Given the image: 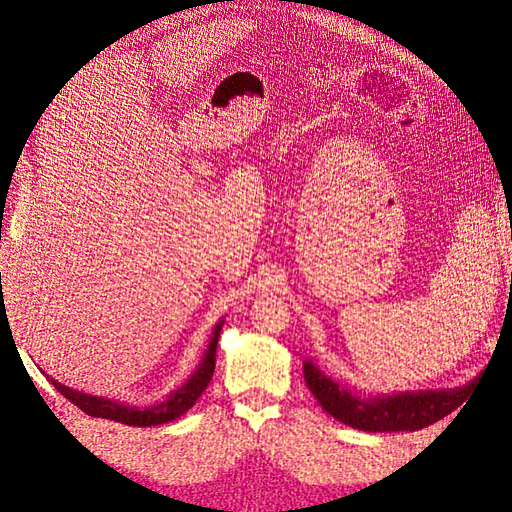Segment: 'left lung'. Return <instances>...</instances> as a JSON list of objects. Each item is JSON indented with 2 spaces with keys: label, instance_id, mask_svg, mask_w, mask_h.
Here are the masks:
<instances>
[{
  "label": "left lung",
  "instance_id": "8db88e82",
  "mask_svg": "<svg viewBox=\"0 0 512 512\" xmlns=\"http://www.w3.org/2000/svg\"><path fill=\"white\" fill-rule=\"evenodd\" d=\"M303 378L312 396L332 418L352 429L372 433L418 431L429 427L458 409L473 385L398 391V394H363L325 374L312 358L303 361Z\"/></svg>",
  "mask_w": 512,
  "mask_h": 512
}]
</instances>
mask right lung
<instances>
[{
  "mask_svg": "<svg viewBox=\"0 0 512 512\" xmlns=\"http://www.w3.org/2000/svg\"><path fill=\"white\" fill-rule=\"evenodd\" d=\"M222 325H224V317L215 323L202 361H200L198 369H195V372L187 378V383H182L178 389H173L165 400H160L151 407H132V405H125V402H121V400L85 394V391L65 387L59 383V380H54L48 374L46 376L61 396L68 398L72 405H76L81 411L88 413V416L123 422V424H129V427H156V424H167L171 420L180 418L184 411H189L195 405V400L202 396L206 385L211 383L213 369H215L217 339H220Z\"/></svg>",
  "mask_w": 512,
  "mask_h": 512,
  "instance_id": "add662e5",
  "label": "right lung"
}]
</instances>
